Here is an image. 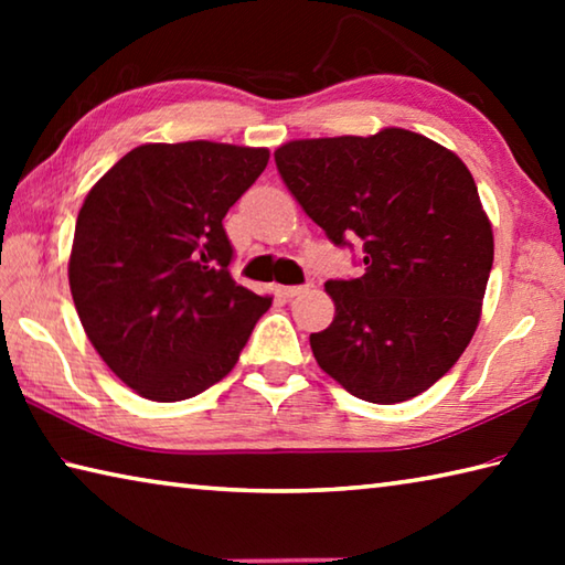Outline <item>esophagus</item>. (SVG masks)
<instances>
[{
	"label": "esophagus",
	"instance_id": "esophagus-1",
	"mask_svg": "<svg viewBox=\"0 0 565 565\" xmlns=\"http://www.w3.org/2000/svg\"><path fill=\"white\" fill-rule=\"evenodd\" d=\"M309 286H279V294L284 296V299H294V296L303 294Z\"/></svg>",
	"mask_w": 565,
	"mask_h": 565
}]
</instances>
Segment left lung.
Listing matches in <instances>:
<instances>
[{"instance_id": "8db88e82", "label": "left lung", "mask_w": 565, "mask_h": 565, "mask_svg": "<svg viewBox=\"0 0 565 565\" xmlns=\"http://www.w3.org/2000/svg\"><path fill=\"white\" fill-rule=\"evenodd\" d=\"M274 159L333 244H363V276L327 281L337 317L309 337L313 359L371 404L424 394L481 321L493 228L471 171L451 149L401 127L294 139Z\"/></svg>"}]
</instances>
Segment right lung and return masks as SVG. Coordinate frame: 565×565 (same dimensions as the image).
Segmentation results:
<instances>
[{"instance_id":"obj_1","label":"right lung","mask_w":565,"mask_h":565,"mask_svg":"<svg viewBox=\"0 0 565 565\" xmlns=\"http://www.w3.org/2000/svg\"><path fill=\"white\" fill-rule=\"evenodd\" d=\"M266 164L264 147L141 145L84 199L72 299L92 347L141 398L171 404L214 386L271 306L232 279L222 224Z\"/></svg>"}]
</instances>
